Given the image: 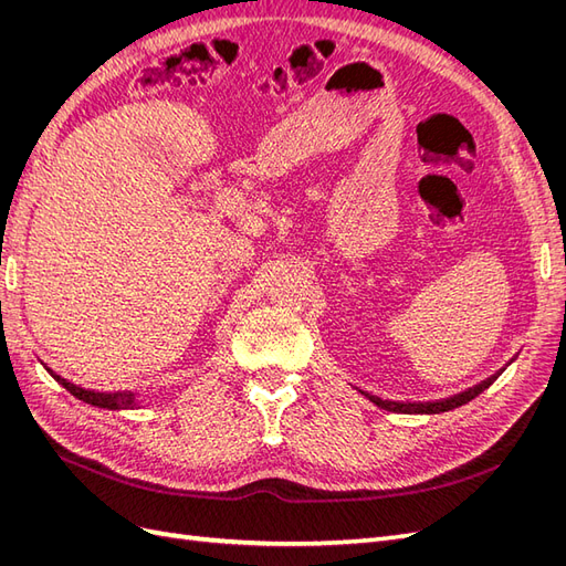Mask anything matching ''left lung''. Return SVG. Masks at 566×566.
<instances>
[{"label": "left lung", "mask_w": 566, "mask_h": 566, "mask_svg": "<svg viewBox=\"0 0 566 566\" xmlns=\"http://www.w3.org/2000/svg\"><path fill=\"white\" fill-rule=\"evenodd\" d=\"M493 380H495V375H491V378H486L484 382H479V385H474V387H470V389H465V391H460V394H455V397H449V399H439V401H413V403H408V401H385V399H380V397H375V394H366V397L375 403V406H380V408H385V410H391V413H443V410H451V408H458V406H462V403H468V401H472L474 397H479V394H482L489 385H493Z\"/></svg>", "instance_id": "8db88e82"}]
</instances>
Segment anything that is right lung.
<instances>
[{"label": "right lung", "instance_id": "1", "mask_svg": "<svg viewBox=\"0 0 566 566\" xmlns=\"http://www.w3.org/2000/svg\"><path fill=\"white\" fill-rule=\"evenodd\" d=\"M51 373H54V370H51ZM54 378L67 391H71L73 397L87 401L92 406H101V408H134L136 406L134 397H132L129 391H94V389H84V387H80V385H75L71 380H65V378H61V375H56V373H54Z\"/></svg>", "mask_w": 566, "mask_h": 566}]
</instances>
